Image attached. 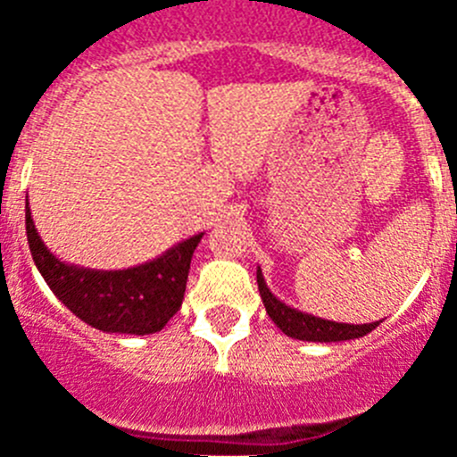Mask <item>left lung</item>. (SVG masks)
<instances>
[{
	"mask_svg": "<svg viewBox=\"0 0 457 457\" xmlns=\"http://www.w3.org/2000/svg\"><path fill=\"white\" fill-rule=\"evenodd\" d=\"M258 290H261V300H263L268 316L272 318L274 325L290 338L297 341H313V343H338V341H353V338H361L369 332H373L379 322H366V325H348V322H334L325 320V318L311 316L300 309H293L278 297H274L272 290L265 284L263 272L261 268L256 270Z\"/></svg>",
	"mask_w": 457,
	"mask_h": 457,
	"instance_id": "1",
	"label": "left lung"
}]
</instances>
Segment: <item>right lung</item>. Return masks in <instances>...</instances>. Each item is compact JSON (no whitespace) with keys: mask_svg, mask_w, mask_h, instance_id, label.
I'll list each match as a JSON object with an SVG mask.
<instances>
[{"mask_svg":"<svg viewBox=\"0 0 457 457\" xmlns=\"http://www.w3.org/2000/svg\"><path fill=\"white\" fill-rule=\"evenodd\" d=\"M24 224L36 268L59 302L100 332L135 337L160 332L180 309L194 249L204 237H187L135 268L91 270L66 263L46 247L31 220L29 199Z\"/></svg>","mask_w":457,"mask_h":457,"instance_id":"add662e5","label":"right lung"}]
</instances>
